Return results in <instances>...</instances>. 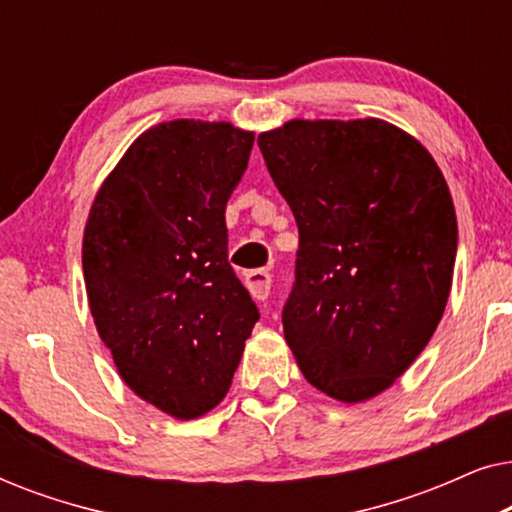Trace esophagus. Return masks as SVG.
Wrapping results in <instances>:
<instances>
[{"label":"esophagus","mask_w":512,"mask_h":512,"mask_svg":"<svg viewBox=\"0 0 512 512\" xmlns=\"http://www.w3.org/2000/svg\"><path fill=\"white\" fill-rule=\"evenodd\" d=\"M244 282H247V289L251 296L256 300H265L270 293V286H272V275L268 270L258 268V270H249L247 277H244Z\"/></svg>","instance_id":"34e87169"}]
</instances>
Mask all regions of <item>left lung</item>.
Wrapping results in <instances>:
<instances>
[{"mask_svg": "<svg viewBox=\"0 0 512 512\" xmlns=\"http://www.w3.org/2000/svg\"><path fill=\"white\" fill-rule=\"evenodd\" d=\"M298 223L282 312L305 380L342 403L396 382L431 340L457 258V214L431 153L377 118L258 135Z\"/></svg>", "mask_w": 512, "mask_h": 512, "instance_id": "left-lung-1", "label": "left lung"}]
</instances>
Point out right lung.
I'll use <instances>...</instances> for the list:
<instances>
[{"instance_id": "1", "label": "right lung", "mask_w": 512, "mask_h": 512, "mask_svg": "<svg viewBox=\"0 0 512 512\" xmlns=\"http://www.w3.org/2000/svg\"><path fill=\"white\" fill-rule=\"evenodd\" d=\"M254 132L160 123L104 179L83 233V277L118 375L146 403L195 419L228 394L258 307L228 263L226 202Z\"/></svg>"}]
</instances>
